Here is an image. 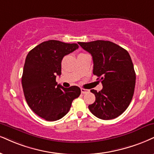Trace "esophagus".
Masks as SVG:
<instances>
[{
  "mask_svg": "<svg viewBox=\"0 0 154 154\" xmlns=\"http://www.w3.org/2000/svg\"><path fill=\"white\" fill-rule=\"evenodd\" d=\"M81 94H86V93L89 92V90H88V89L81 88Z\"/></svg>",
  "mask_w": 154,
  "mask_h": 154,
  "instance_id": "34e87169",
  "label": "esophagus"
}]
</instances>
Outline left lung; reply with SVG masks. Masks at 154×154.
I'll return each mask as SVG.
<instances>
[{"instance_id":"8db88e82","label":"left lung","mask_w":154,"mask_h":154,"mask_svg":"<svg viewBox=\"0 0 154 154\" xmlns=\"http://www.w3.org/2000/svg\"><path fill=\"white\" fill-rule=\"evenodd\" d=\"M91 54L93 73L101 81L100 91L91 90L96 100L88 106L90 111L103 120L113 119L126 111L131 101L136 73L128 51L109 41L78 43Z\"/></svg>"}]
</instances>
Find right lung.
Wrapping results in <instances>:
<instances>
[{
    "label": "right lung",
    "instance_id": "obj_1",
    "mask_svg": "<svg viewBox=\"0 0 154 154\" xmlns=\"http://www.w3.org/2000/svg\"><path fill=\"white\" fill-rule=\"evenodd\" d=\"M77 48L76 43L50 40L40 43L26 56L22 75L25 98L32 111L45 120L61 119L80 96L79 87L64 88L56 81L61 74L63 58Z\"/></svg>",
    "mask_w": 154,
    "mask_h": 154
}]
</instances>
